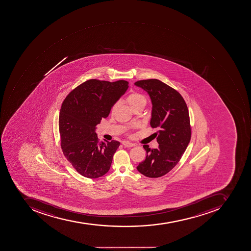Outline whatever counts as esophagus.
Masks as SVG:
<instances>
[{
  "instance_id": "obj_1",
  "label": "esophagus",
  "mask_w": 251,
  "mask_h": 251,
  "mask_svg": "<svg viewBox=\"0 0 251 251\" xmlns=\"http://www.w3.org/2000/svg\"><path fill=\"white\" fill-rule=\"evenodd\" d=\"M122 144H123L125 147H133L135 146L134 144H133V143H130V142L124 141L122 142Z\"/></svg>"
}]
</instances>
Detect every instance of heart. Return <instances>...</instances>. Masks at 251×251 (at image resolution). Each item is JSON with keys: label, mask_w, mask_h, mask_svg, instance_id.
Here are the masks:
<instances>
[{"label": "heart", "mask_w": 251, "mask_h": 251, "mask_svg": "<svg viewBox=\"0 0 251 251\" xmlns=\"http://www.w3.org/2000/svg\"><path fill=\"white\" fill-rule=\"evenodd\" d=\"M126 102L130 106L132 109L134 110L135 108L140 107V106L145 107L147 100V98L143 94L140 93V92H133L126 97ZM117 106H118V103L113 105L111 111H114V110L116 109Z\"/></svg>", "instance_id": "1"}]
</instances>
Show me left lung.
Returning a JSON list of instances; mask_svg holds the SVG:
<instances>
[{"label": "left lung", "mask_w": 251, "mask_h": 251, "mask_svg": "<svg viewBox=\"0 0 251 251\" xmlns=\"http://www.w3.org/2000/svg\"><path fill=\"white\" fill-rule=\"evenodd\" d=\"M149 94L152 100V128L159 127V147L151 149L144 145L145 160L137 166L141 174L159 178L171 171L182 158L190 142L192 129L186 103L176 89L158 79L140 80L135 82Z\"/></svg>", "instance_id": "obj_1"}]
</instances>
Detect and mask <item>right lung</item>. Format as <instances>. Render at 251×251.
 Returning <instances> with one entry per match:
<instances>
[{
	"instance_id": "obj_1",
	"label": "right lung",
	"mask_w": 251,
	"mask_h": 251,
	"mask_svg": "<svg viewBox=\"0 0 251 251\" xmlns=\"http://www.w3.org/2000/svg\"><path fill=\"white\" fill-rule=\"evenodd\" d=\"M128 84L125 80L89 79L62 102L59 117L61 148L75 170L86 178H99L110 170L120 142H99L95 126L108 116Z\"/></svg>"
}]
</instances>
